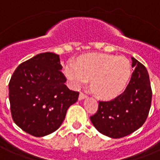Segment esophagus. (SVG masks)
<instances>
[{
	"label": "esophagus",
	"instance_id": "1",
	"mask_svg": "<svg viewBox=\"0 0 160 160\" xmlns=\"http://www.w3.org/2000/svg\"><path fill=\"white\" fill-rule=\"evenodd\" d=\"M85 98H87V95H85L83 93H80V95H79V100H82V99H84Z\"/></svg>",
	"mask_w": 160,
	"mask_h": 160
}]
</instances>
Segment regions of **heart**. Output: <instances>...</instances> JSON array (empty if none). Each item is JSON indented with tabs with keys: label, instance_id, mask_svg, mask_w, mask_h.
<instances>
[{
	"label": "heart",
	"instance_id": "1",
	"mask_svg": "<svg viewBox=\"0 0 160 160\" xmlns=\"http://www.w3.org/2000/svg\"><path fill=\"white\" fill-rule=\"evenodd\" d=\"M64 74L74 89L91 79V89L96 95L112 98L126 89L132 75V66L124 57L92 53L82 57L79 63L68 62Z\"/></svg>",
	"mask_w": 160,
	"mask_h": 160
}]
</instances>
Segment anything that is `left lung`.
<instances>
[{"label": "left lung", "instance_id": "8db88e82", "mask_svg": "<svg viewBox=\"0 0 160 160\" xmlns=\"http://www.w3.org/2000/svg\"><path fill=\"white\" fill-rule=\"evenodd\" d=\"M135 70L122 93L112 100L99 101L98 109L90 117L98 132L110 138H122L136 132L145 123L151 105L149 74L143 65L132 58Z\"/></svg>", "mask_w": 160, "mask_h": 160}]
</instances>
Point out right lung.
<instances>
[{"label": "right lung", "mask_w": 160, "mask_h": 160, "mask_svg": "<svg viewBox=\"0 0 160 160\" xmlns=\"http://www.w3.org/2000/svg\"><path fill=\"white\" fill-rule=\"evenodd\" d=\"M58 54L44 52L23 62L9 83L10 111L15 123L36 137L52 133L63 122L79 93L65 84Z\"/></svg>", "instance_id": "right-lung-1"}]
</instances>
